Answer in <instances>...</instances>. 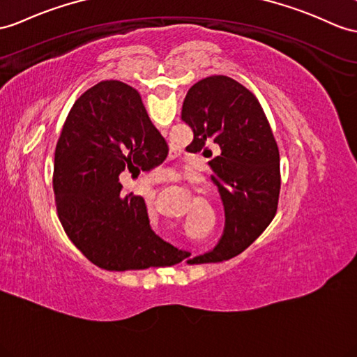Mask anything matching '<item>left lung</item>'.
I'll return each instance as SVG.
<instances>
[{"mask_svg": "<svg viewBox=\"0 0 357 357\" xmlns=\"http://www.w3.org/2000/svg\"><path fill=\"white\" fill-rule=\"evenodd\" d=\"M181 119L192 128L190 150L220 146L208 167L225 208V230L211 253L188 264H216L241 255L262 234L277 212L280 154L257 98L227 75H211L186 93ZM189 253L181 255V259Z\"/></svg>", "mask_w": 357, "mask_h": 357, "instance_id": "8db88e82", "label": "left lung"}]
</instances>
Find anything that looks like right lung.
I'll list each match as a JSON object with an SVG mask.
<instances>
[{
	"instance_id": "right-lung-1",
	"label": "right lung",
	"mask_w": 357,
	"mask_h": 357,
	"mask_svg": "<svg viewBox=\"0 0 357 357\" xmlns=\"http://www.w3.org/2000/svg\"><path fill=\"white\" fill-rule=\"evenodd\" d=\"M168 145L132 86L106 80L78 98L54 153L59 220L73 244L107 271L181 262V251L155 234L141 195L123 194L124 169L150 171Z\"/></svg>"
}]
</instances>
